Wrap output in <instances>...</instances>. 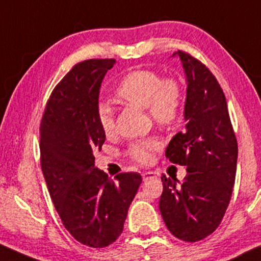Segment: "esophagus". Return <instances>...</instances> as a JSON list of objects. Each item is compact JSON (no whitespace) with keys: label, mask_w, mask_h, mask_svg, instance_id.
Here are the masks:
<instances>
[{"label":"esophagus","mask_w":261,"mask_h":261,"mask_svg":"<svg viewBox=\"0 0 261 261\" xmlns=\"http://www.w3.org/2000/svg\"><path fill=\"white\" fill-rule=\"evenodd\" d=\"M157 174L152 172V171H147V172H142V178H144V181H147V179H151V178H156Z\"/></svg>","instance_id":"34e87169"}]
</instances>
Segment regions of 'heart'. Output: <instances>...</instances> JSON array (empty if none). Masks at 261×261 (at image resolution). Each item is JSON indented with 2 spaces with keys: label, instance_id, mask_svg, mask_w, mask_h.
<instances>
[{
  "label": "heart",
  "instance_id": "obj_1",
  "mask_svg": "<svg viewBox=\"0 0 261 261\" xmlns=\"http://www.w3.org/2000/svg\"><path fill=\"white\" fill-rule=\"evenodd\" d=\"M115 96L126 104L147 108L153 121L163 127L173 126L181 114L182 90L179 84L170 78L161 79V75L154 70H134L126 74L116 87ZM98 122L105 135L113 134L115 124L109 105H99ZM157 148L159 142L156 140H141L130 146L128 153L135 161L147 163Z\"/></svg>",
  "mask_w": 261,
  "mask_h": 261
}]
</instances>
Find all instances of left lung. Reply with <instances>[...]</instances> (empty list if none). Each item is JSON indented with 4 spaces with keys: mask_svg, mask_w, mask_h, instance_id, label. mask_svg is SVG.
Returning a JSON list of instances; mask_svg holds the SVG:
<instances>
[{
    "mask_svg": "<svg viewBox=\"0 0 261 261\" xmlns=\"http://www.w3.org/2000/svg\"><path fill=\"white\" fill-rule=\"evenodd\" d=\"M187 83L183 133L166 148L171 162L187 166L185 179L162 176L160 212L168 230L194 243L213 233L227 211L236 181L238 144L227 100L211 70L178 50Z\"/></svg>",
    "mask_w": 261,
    "mask_h": 261,
    "instance_id": "left-lung-1",
    "label": "left lung"
}]
</instances>
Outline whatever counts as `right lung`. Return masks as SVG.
Instances as JSON below:
<instances>
[{"mask_svg": "<svg viewBox=\"0 0 261 261\" xmlns=\"http://www.w3.org/2000/svg\"><path fill=\"white\" fill-rule=\"evenodd\" d=\"M115 63L76 64L54 88L41 122V165L54 207L74 239L90 248H105L120 237L142 182L134 172L113 181L95 167L93 151L105 141L98 122L100 88Z\"/></svg>", "mask_w": 261, "mask_h": 261, "instance_id": "right-lung-1", "label": "right lung"}]
</instances>
